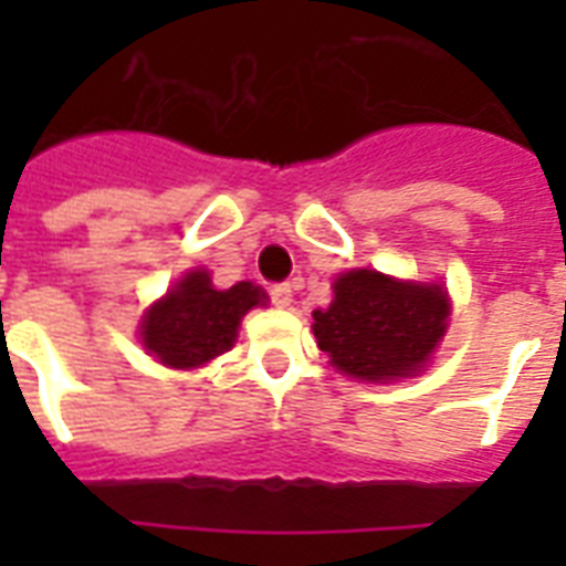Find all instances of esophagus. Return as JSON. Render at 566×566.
Returning <instances> with one entry per match:
<instances>
[{
    "label": "esophagus",
    "mask_w": 566,
    "mask_h": 566,
    "mask_svg": "<svg viewBox=\"0 0 566 566\" xmlns=\"http://www.w3.org/2000/svg\"><path fill=\"white\" fill-rule=\"evenodd\" d=\"M270 300H273V305H279V308H287L293 302V287L291 284H273V287H270Z\"/></svg>",
    "instance_id": "obj_1"
}]
</instances>
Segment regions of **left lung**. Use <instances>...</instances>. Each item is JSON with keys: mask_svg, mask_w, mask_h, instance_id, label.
I'll use <instances>...</instances> for the list:
<instances>
[{"mask_svg": "<svg viewBox=\"0 0 566 566\" xmlns=\"http://www.w3.org/2000/svg\"><path fill=\"white\" fill-rule=\"evenodd\" d=\"M449 326L443 284L402 282L378 270L335 279V300L314 311V337L337 370L387 385L420 373Z\"/></svg>", "mask_w": 566, "mask_h": 566, "instance_id": "left-lung-1", "label": "left lung"}]
</instances>
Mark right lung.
Here are the masks:
<instances>
[{"instance_id":"1","label":"right lung","mask_w":566,"mask_h":566,"mask_svg":"<svg viewBox=\"0 0 566 566\" xmlns=\"http://www.w3.org/2000/svg\"><path fill=\"white\" fill-rule=\"evenodd\" d=\"M264 302L266 293L252 282L217 291L208 270H190L164 300L149 305L140 319V340L146 353L172 370H193L229 353L243 314Z\"/></svg>"}]
</instances>
